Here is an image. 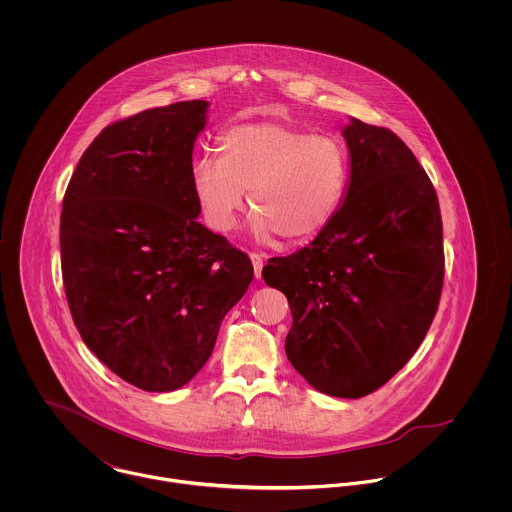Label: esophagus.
Segmentation results:
<instances>
[{
  "instance_id": "34e87169",
  "label": "esophagus",
  "mask_w": 512,
  "mask_h": 512,
  "mask_svg": "<svg viewBox=\"0 0 512 512\" xmlns=\"http://www.w3.org/2000/svg\"><path fill=\"white\" fill-rule=\"evenodd\" d=\"M250 260H252V266H254V276L260 278V276H262V266H264V254L252 252V254H250Z\"/></svg>"
}]
</instances>
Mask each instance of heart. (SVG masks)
Masks as SVG:
<instances>
[{
    "instance_id": "obj_1",
    "label": "heart",
    "mask_w": 512,
    "mask_h": 512,
    "mask_svg": "<svg viewBox=\"0 0 512 512\" xmlns=\"http://www.w3.org/2000/svg\"><path fill=\"white\" fill-rule=\"evenodd\" d=\"M349 175V151L339 138L280 122H250L220 134L219 157H199L191 185L217 232L236 226L250 191L258 234L305 240L335 217Z\"/></svg>"
}]
</instances>
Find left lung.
Instances as JSON below:
<instances>
[{
    "mask_svg": "<svg viewBox=\"0 0 512 512\" xmlns=\"http://www.w3.org/2000/svg\"><path fill=\"white\" fill-rule=\"evenodd\" d=\"M345 203L317 238L262 268L286 293V355L319 392L363 398L422 345L443 288L436 189L412 149L382 126L353 120Z\"/></svg>",
    "mask_w": 512,
    "mask_h": 512,
    "instance_id": "8db88e82",
    "label": "left lung"
}]
</instances>
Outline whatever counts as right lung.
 Listing matches in <instances>:
<instances>
[{"label": "right lung", "mask_w": 512, "mask_h": 512, "mask_svg": "<svg viewBox=\"0 0 512 512\" xmlns=\"http://www.w3.org/2000/svg\"><path fill=\"white\" fill-rule=\"evenodd\" d=\"M205 100L144 110L106 126L63 199L61 270L86 347L147 392L187 384L254 268L197 217L193 144Z\"/></svg>", "instance_id": "obj_1"}]
</instances>
